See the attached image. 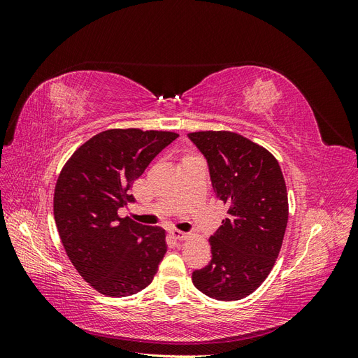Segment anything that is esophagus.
Masks as SVG:
<instances>
[{
    "mask_svg": "<svg viewBox=\"0 0 358 358\" xmlns=\"http://www.w3.org/2000/svg\"><path fill=\"white\" fill-rule=\"evenodd\" d=\"M170 234H171L173 239H176V241H185L188 237V233H183V231H179V230H173Z\"/></svg>",
    "mask_w": 358,
    "mask_h": 358,
    "instance_id": "34e87169",
    "label": "esophagus"
}]
</instances>
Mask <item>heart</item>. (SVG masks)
Returning a JSON list of instances; mask_svg holds the SVG:
<instances>
[{
	"mask_svg": "<svg viewBox=\"0 0 358 358\" xmlns=\"http://www.w3.org/2000/svg\"><path fill=\"white\" fill-rule=\"evenodd\" d=\"M187 159H188V158H187Z\"/></svg>",
	"mask_w": 358,
	"mask_h": 358,
	"instance_id": "1",
	"label": "heart"
}]
</instances>
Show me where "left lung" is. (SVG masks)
<instances>
[{
  "instance_id": "8db88e82",
  "label": "left lung",
  "mask_w": 358,
  "mask_h": 358,
  "mask_svg": "<svg viewBox=\"0 0 358 358\" xmlns=\"http://www.w3.org/2000/svg\"><path fill=\"white\" fill-rule=\"evenodd\" d=\"M208 161L216 199L229 206L210 236V263L192 284L216 300H241L264 282L279 255L288 222L285 180L276 158L230 131L188 134Z\"/></svg>"
}]
</instances>
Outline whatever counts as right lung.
Here are the masks:
<instances>
[{
	"label": "right lung",
	"instance_id": "add662e5",
	"mask_svg": "<svg viewBox=\"0 0 358 358\" xmlns=\"http://www.w3.org/2000/svg\"><path fill=\"white\" fill-rule=\"evenodd\" d=\"M179 134L107 129L71 155L55 187L53 215L64 249L80 276L109 297L146 288L167 251L161 227L119 218L129 192L162 149Z\"/></svg>",
	"mask_w": 358,
	"mask_h": 358
}]
</instances>
